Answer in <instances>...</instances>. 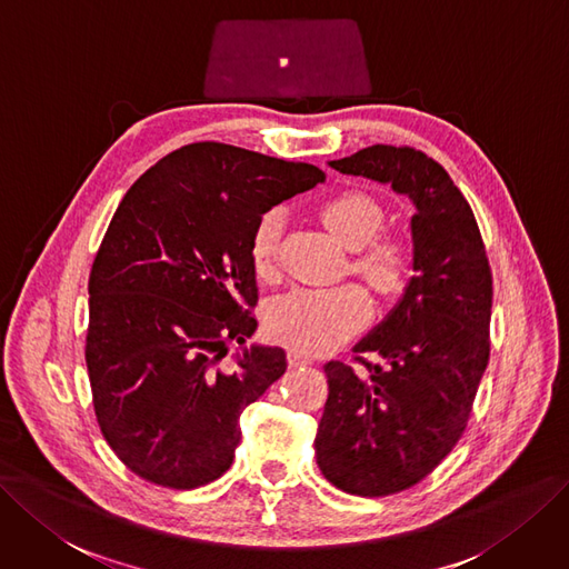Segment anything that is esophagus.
Returning a JSON list of instances; mask_svg holds the SVG:
<instances>
[{
  "label": "esophagus",
  "instance_id": "34e87169",
  "mask_svg": "<svg viewBox=\"0 0 569 569\" xmlns=\"http://www.w3.org/2000/svg\"><path fill=\"white\" fill-rule=\"evenodd\" d=\"M288 363H290V366H311L313 359H311V356L302 353V351L290 349V351H288Z\"/></svg>",
  "mask_w": 569,
  "mask_h": 569
}]
</instances>
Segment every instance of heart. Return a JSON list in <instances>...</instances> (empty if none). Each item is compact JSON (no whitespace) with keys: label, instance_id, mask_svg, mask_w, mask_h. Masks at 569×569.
<instances>
[{"label":"heart","instance_id":"obj_1","mask_svg":"<svg viewBox=\"0 0 569 569\" xmlns=\"http://www.w3.org/2000/svg\"><path fill=\"white\" fill-rule=\"evenodd\" d=\"M319 216L349 250H356L351 269L380 296H398L415 271V248L396 234H377L385 210L366 192H340L321 203ZM283 218L267 210L252 227L250 260L258 277L269 279L279 262V239ZM372 313L370 296L356 283L338 288H298L271 302L267 309V332L271 340L305 353H321L340 347L363 328Z\"/></svg>","mask_w":569,"mask_h":569}]
</instances>
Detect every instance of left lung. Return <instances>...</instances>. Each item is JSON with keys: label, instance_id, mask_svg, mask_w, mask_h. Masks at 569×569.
I'll return each mask as SVG.
<instances>
[{"label": "left lung", "instance_id": "8db88e82", "mask_svg": "<svg viewBox=\"0 0 569 569\" xmlns=\"http://www.w3.org/2000/svg\"><path fill=\"white\" fill-rule=\"evenodd\" d=\"M335 171L389 182L415 203V277L403 300L328 361L317 465L349 495L389 497L425 480L465 433L490 361L492 271L473 210L448 171L415 147L372 144L330 161ZM377 352V367L365 359Z\"/></svg>", "mask_w": 569, "mask_h": 569}]
</instances>
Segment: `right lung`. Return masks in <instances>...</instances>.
I'll return each mask as SVG.
<instances>
[{
    "label": "right lung",
    "instance_id": "add662e5",
    "mask_svg": "<svg viewBox=\"0 0 569 569\" xmlns=\"http://www.w3.org/2000/svg\"><path fill=\"white\" fill-rule=\"evenodd\" d=\"M323 180L311 163L192 142L121 199L89 277L87 368L98 427L136 476L194 490L231 467L241 412L286 372L281 347L222 366L258 328L252 227Z\"/></svg>",
    "mask_w": 569,
    "mask_h": 569
}]
</instances>
